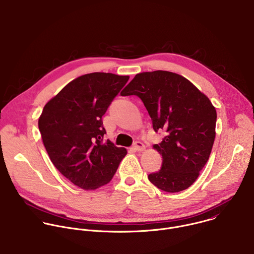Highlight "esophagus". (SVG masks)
I'll return each mask as SVG.
<instances>
[{"label":"esophagus","mask_w":254,"mask_h":254,"mask_svg":"<svg viewBox=\"0 0 254 254\" xmlns=\"http://www.w3.org/2000/svg\"><path fill=\"white\" fill-rule=\"evenodd\" d=\"M132 148H133L135 151H142V150H144L145 145H144L142 142H140V141H136V142H134Z\"/></svg>","instance_id":"obj_1"}]
</instances>
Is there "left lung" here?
I'll use <instances>...</instances> for the list:
<instances>
[{
    "label": "left lung",
    "mask_w": 254,
    "mask_h": 254,
    "mask_svg": "<svg viewBox=\"0 0 254 254\" xmlns=\"http://www.w3.org/2000/svg\"><path fill=\"white\" fill-rule=\"evenodd\" d=\"M122 96L143 102L155 131L166 133L152 147L162 155V166L149 182L166 192L190 188L207 162L215 138L216 110L209 99L185 76L167 70L135 74Z\"/></svg>",
    "instance_id": "obj_1"
}]
</instances>
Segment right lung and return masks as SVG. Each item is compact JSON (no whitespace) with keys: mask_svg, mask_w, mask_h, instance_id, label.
I'll return each instance as SVG.
<instances>
[{"mask_svg":"<svg viewBox=\"0 0 254 254\" xmlns=\"http://www.w3.org/2000/svg\"><path fill=\"white\" fill-rule=\"evenodd\" d=\"M128 75L92 72L69 81L44 107L39 129L57 170L74 186L97 190L109 184L127 153L103 142L102 117Z\"/></svg>","mask_w":254,"mask_h":254,"instance_id":"add662e5","label":"right lung"}]
</instances>
